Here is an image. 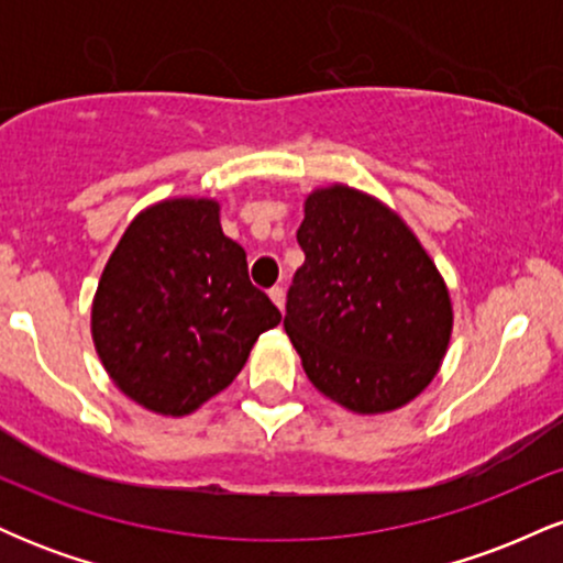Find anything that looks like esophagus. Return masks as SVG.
Wrapping results in <instances>:
<instances>
[{"mask_svg": "<svg viewBox=\"0 0 563 563\" xmlns=\"http://www.w3.org/2000/svg\"><path fill=\"white\" fill-rule=\"evenodd\" d=\"M269 299H273V303L277 309H280L283 312V307H286V290H283L280 286H275V288H269Z\"/></svg>", "mask_w": 563, "mask_h": 563, "instance_id": "esophagus-1", "label": "esophagus"}]
</instances>
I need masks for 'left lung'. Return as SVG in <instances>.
<instances>
[{
    "label": "left lung",
    "mask_w": 563,
    "mask_h": 563,
    "mask_svg": "<svg viewBox=\"0 0 563 563\" xmlns=\"http://www.w3.org/2000/svg\"><path fill=\"white\" fill-rule=\"evenodd\" d=\"M296 241L303 264L283 328L314 389L363 416L416 399L452 333L450 290L421 241L346 185L309 192Z\"/></svg>",
    "instance_id": "8db88e82"
}]
</instances>
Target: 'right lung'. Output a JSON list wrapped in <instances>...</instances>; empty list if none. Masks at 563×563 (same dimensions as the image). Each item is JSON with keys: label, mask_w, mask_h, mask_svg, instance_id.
Returning <instances> with one entry per match:
<instances>
[{"label": "right lung", "mask_w": 563, "mask_h": 563, "mask_svg": "<svg viewBox=\"0 0 563 563\" xmlns=\"http://www.w3.org/2000/svg\"><path fill=\"white\" fill-rule=\"evenodd\" d=\"M283 320L249 280L245 251L211 198H169L132 219L92 301L100 363L129 399L187 416L235 380L251 346Z\"/></svg>", "instance_id": "obj_1"}]
</instances>
